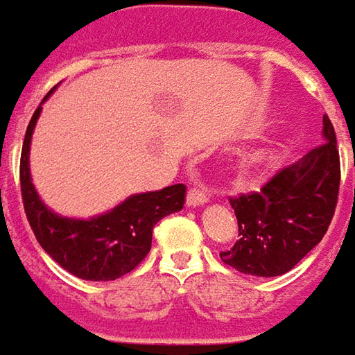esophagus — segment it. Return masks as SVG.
Instances as JSON below:
<instances>
[{
    "label": "esophagus",
    "instance_id": "obj_1",
    "mask_svg": "<svg viewBox=\"0 0 355 355\" xmlns=\"http://www.w3.org/2000/svg\"><path fill=\"white\" fill-rule=\"evenodd\" d=\"M207 202V194L203 190H198V188H190L188 190V196H186V203L190 207H196V205H203Z\"/></svg>",
    "mask_w": 355,
    "mask_h": 355
}]
</instances>
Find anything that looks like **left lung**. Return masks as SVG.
<instances>
[{"label":"left lung","instance_id":"1","mask_svg":"<svg viewBox=\"0 0 355 355\" xmlns=\"http://www.w3.org/2000/svg\"><path fill=\"white\" fill-rule=\"evenodd\" d=\"M340 186V157L331 119L323 117V144L275 173L257 192L230 198L238 220L234 246L220 259L236 271L279 277L323 240Z\"/></svg>","mask_w":355,"mask_h":355}]
</instances>
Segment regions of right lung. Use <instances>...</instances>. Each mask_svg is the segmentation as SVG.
<instances>
[{
	"mask_svg": "<svg viewBox=\"0 0 355 355\" xmlns=\"http://www.w3.org/2000/svg\"><path fill=\"white\" fill-rule=\"evenodd\" d=\"M51 88L44 101L51 96ZM38 107L32 115L21 153V194L34 236L57 263L84 281H115L136 269L150 254L153 227L163 217L180 211L186 186L173 184L135 194L111 211L92 219H69L53 213L40 200L31 180L28 153Z\"/></svg>",
	"mask_w": 355,
	"mask_h": 355,
	"instance_id": "obj_1",
	"label": "right lung"
}]
</instances>
